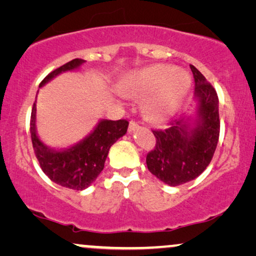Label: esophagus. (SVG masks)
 <instances>
[{"instance_id":"34e87169","label":"esophagus","mask_w":256,"mask_h":256,"mask_svg":"<svg viewBox=\"0 0 256 256\" xmlns=\"http://www.w3.org/2000/svg\"><path fill=\"white\" fill-rule=\"evenodd\" d=\"M138 124H136L135 121H130V124H129V128H128L129 132H134L138 130Z\"/></svg>"}]
</instances>
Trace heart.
<instances>
[{
  "mask_svg": "<svg viewBox=\"0 0 256 256\" xmlns=\"http://www.w3.org/2000/svg\"><path fill=\"white\" fill-rule=\"evenodd\" d=\"M191 87L190 74L172 65L155 64L129 73L118 86L124 96H150L144 101L146 113L166 121L176 113Z\"/></svg>",
  "mask_w": 256,
  "mask_h": 256,
  "instance_id": "1",
  "label": "heart"
}]
</instances>
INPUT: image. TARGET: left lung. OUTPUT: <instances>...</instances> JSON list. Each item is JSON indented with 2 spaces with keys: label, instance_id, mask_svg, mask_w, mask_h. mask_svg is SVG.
Returning a JSON list of instances; mask_svg holds the SVG:
<instances>
[{
  "label": "left lung",
  "instance_id": "left-lung-1",
  "mask_svg": "<svg viewBox=\"0 0 256 256\" xmlns=\"http://www.w3.org/2000/svg\"><path fill=\"white\" fill-rule=\"evenodd\" d=\"M194 78V110L164 130H152L155 149L146 155V166L164 184L177 186L204 172L218 144L220 121L216 90L190 65Z\"/></svg>",
  "mask_w": 256,
  "mask_h": 256
}]
</instances>
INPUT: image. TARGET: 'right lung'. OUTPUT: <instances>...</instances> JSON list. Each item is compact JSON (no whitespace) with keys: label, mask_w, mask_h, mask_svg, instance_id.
Returning a JSON list of instances; mask_svg holds the SVG:
<instances>
[{"label":"right lung","mask_w":256,"mask_h":256,"mask_svg":"<svg viewBox=\"0 0 256 256\" xmlns=\"http://www.w3.org/2000/svg\"><path fill=\"white\" fill-rule=\"evenodd\" d=\"M84 62L85 60L79 58L66 62L45 76L40 84V88L62 73L76 71ZM36 102L37 96L31 112L30 132L34 154L42 170L56 184L71 190H85L102 171L110 146L126 135L129 124L128 121L101 118L93 130H90V134L79 142L66 148H52L42 141L37 132Z\"/></svg>","instance_id":"obj_1"}]
</instances>
